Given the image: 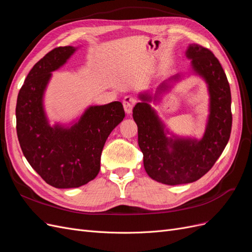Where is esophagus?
<instances>
[{
  "label": "esophagus",
  "instance_id": "34e87169",
  "mask_svg": "<svg viewBox=\"0 0 252 252\" xmlns=\"http://www.w3.org/2000/svg\"><path fill=\"white\" fill-rule=\"evenodd\" d=\"M135 103H136V99L132 96H126L123 99V106L126 114H130V112L132 111V108L135 105Z\"/></svg>",
  "mask_w": 252,
  "mask_h": 252
}]
</instances>
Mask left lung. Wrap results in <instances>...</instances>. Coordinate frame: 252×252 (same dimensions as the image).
Masks as SVG:
<instances>
[{"label":"left lung","mask_w":252,"mask_h":252,"mask_svg":"<svg viewBox=\"0 0 252 252\" xmlns=\"http://www.w3.org/2000/svg\"><path fill=\"white\" fill-rule=\"evenodd\" d=\"M187 57L192 60L194 71L204 78L211 97L209 123L200 141L167 137L163 124L149 105L152 97L148 94H140L142 101L132 110L147 174L169 186L189 184L206 174L222 154L231 132L230 88L219 60L211 50L197 43L189 46ZM166 88L163 82L158 91Z\"/></svg>","instance_id":"1"}]
</instances>
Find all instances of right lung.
Segmentation results:
<instances>
[{
  "label": "right lung",
  "mask_w": 252,
  "mask_h": 252,
  "mask_svg": "<svg viewBox=\"0 0 252 252\" xmlns=\"http://www.w3.org/2000/svg\"><path fill=\"white\" fill-rule=\"evenodd\" d=\"M76 51L58 47L34 64L16 101V133L30 166L48 185L57 189L79 188L100 171L101 153L110 132L122 122V103L91 106L77 123L51 127L42 106V96L52 72Z\"/></svg>",
  "instance_id": "obj_1"
}]
</instances>
